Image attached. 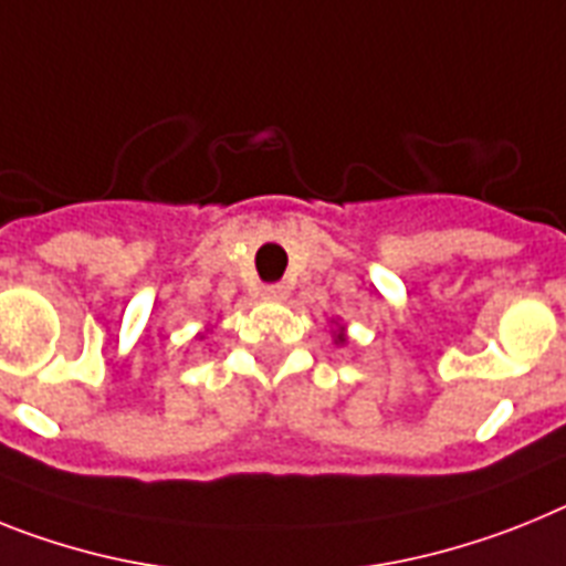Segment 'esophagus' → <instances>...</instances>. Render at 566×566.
I'll return each instance as SVG.
<instances>
[{
	"instance_id": "1",
	"label": "esophagus",
	"mask_w": 566,
	"mask_h": 566,
	"mask_svg": "<svg viewBox=\"0 0 566 566\" xmlns=\"http://www.w3.org/2000/svg\"><path fill=\"white\" fill-rule=\"evenodd\" d=\"M292 294V289L286 283H272V286H263V297L265 301H274V303H283Z\"/></svg>"
}]
</instances>
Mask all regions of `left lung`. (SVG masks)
Listing matches in <instances>:
<instances>
[{"mask_svg": "<svg viewBox=\"0 0 566 566\" xmlns=\"http://www.w3.org/2000/svg\"><path fill=\"white\" fill-rule=\"evenodd\" d=\"M332 323H335V329H332V337H335L337 346H343V343L349 340V337H346V323L335 321V317H332Z\"/></svg>", "mask_w": 566, "mask_h": 566, "instance_id": "left-lung-1", "label": "left lung"}]
</instances>
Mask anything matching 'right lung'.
Masks as SVG:
<instances>
[{
	"label": "right lung",
	"mask_w": 566,
	"mask_h": 566,
	"mask_svg": "<svg viewBox=\"0 0 566 566\" xmlns=\"http://www.w3.org/2000/svg\"><path fill=\"white\" fill-rule=\"evenodd\" d=\"M209 335H211V326H206V329H202L197 337H200V340H206V337H209Z\"/></svg>",
	"instance_id": "right-lung-1"
}]
</instances>
